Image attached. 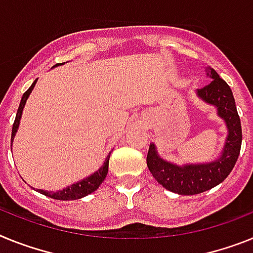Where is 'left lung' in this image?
<instances>
[{
	"mask_svg": "<svg viewBox=\"0 0 253 253\" xmlns=\"http://www.w3.org/2000/svg\"><path fill=\"white\" fill-rule=\"evenodd\" d=\"M211 79L206 87L196 90L200 100L216 107L217 116L225 123L228 135L216 160L202 164L178 165L160 156L155 143L150 144L147 166L153 178L168 191L182 196L206 192L224 182L234 168L242 144V126L230 87L212 68H206Z\"/></svg>",
	"mask_w": 253,
	"mask_h": 253,
	"instance_id": "1",
	"label": "left lung"
}]
</instances>
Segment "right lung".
Listing matches in <instances>:
<instances>
[{
	"label": "right lung",
	"instance_id": "right-lung-1",
	"mask_svg": "<svg viewBox=\"0 0 253 253\" xmlns=\"http://www.w3.org/2000/svg\"><path fill=\"white\" fill-rule=\"evenodd\" d=\"M59 65H64V62H62V64H56L53 68L59 66ZM37 81H38V79H36V81L33 82V84L30 85L29 89H28L27 92L23 94V97H21L20 105H19L18 112H16V118H15L14 125H12L11 146H12V142H14L15 135H16V133H18L19 125H20V119H21V115H23V110H24V107H25V103H27L28 97L30 96V93H32L33 88L36 87ZM110 155H111V152L107 155V157L105 159V163H103V165L101 166L100 169L97 170V171H94L93 174H90V175L87 176V178L82 179V180H79V182L74 183V184H71V185H69V187H66V188L61 189V191L51 192V191H43V189H37V191L40 192V193L44 194V196H47V197H51V198H53V200H60V201L79 200V198L85 197V196L90 194L92 192L96 191V189H98V187H100V185L102 184L103 180H105L106 175H107V171H109Z\"/></svg>",
	"mask_w": 253,
	"mask_h": 253
}]
</instances>
